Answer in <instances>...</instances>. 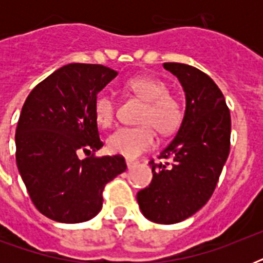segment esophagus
Instances as JSON below:
<instances>
[{
    "label": "esophagus",
    "instance_id": "obj_1",
    "mask_svg": "<svg viewBox=\"0 0 263 263\" xmlns=\"http://www.w3.org/2000/svg\"><path fill=\"white\" fill-rule=\"evenodd\" d=\"M125 164H127L128 169H132L136 165V162H135V161H132V160H127V161H125Z\"/></svg>",
    "mask_w": 263,
    "mask_h": 263
}]
</instances>
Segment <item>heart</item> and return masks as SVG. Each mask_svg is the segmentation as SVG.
I'll use <instances>...</instances> for the list:
<instances>
[{"instance_id":"obj_1","label":"heart","mask_w":263,"mask_h":263,"mask_svg":"<svg viewBox=\"0 0 263 263\" xmlns=\"http://www.w3.org/2000/svg\"><path fill=\"white\" fill-rule=\"evenodd\" d=\"M125 88L144 102L138 127H123L107 138V147L113 154L135 160L154 144V131L161 135L172 134L181 121L179 102L168 94L166 84L152 76H136L125 83ZM115 101L106 92L94 101V116L97 123L109 127L115 120Z\"/></svg>"}]
</instances>
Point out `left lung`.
Instances as JSON below:
<instances>
[{
  "instance_id": "8db88e82",
  "label": "left lung",
  "mask_w": 263,
  "mask_h": 263,
  "mask_svg": "<svg viewBox=\"0 0 263 263\" xmlns=\"http://www.w3.org/2000/svg\"><path fill=\"white\" fill-rule=\"evenodd\" d=\"M185 95L175 139L160 153L172 162L150 161L153 180L138 192L140 212L157 224L184 221L206 204L229 154L231 113L217 84L195 67L165 63Z\"/></svg>"
}]
</instances>
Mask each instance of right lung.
Masks as SVG:
<instances>
[{
    "label": "right lung",
    "instance_id": "right-lung-1",
    "mask_svg": "<svg viewBox=\"0 0 263 263\" xmlns=\"http://www.w3.org/2000/svg\"><path fill=\"white\" fill-rule=\"evenodd\" d=\"M117 72L99 64H68L31 91L16 128V164L32 203L57 222L91 220L106 183L127 169L102 147L94 101ZM80 151L89 156L80 160Z\"/></svg>",
    "mask_w": 263,
    "mask_h": 263
}]
</instances>
